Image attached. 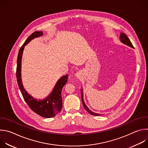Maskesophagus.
<instances>
[{"label":"esophagus","instance_id":"esophagus-1","mask_svg":"<svg viewBox=\"0 0 148 148\" xmlns=\"http://www.w3.org/2000/svg\"><path fill=\"white\" fill-rule=\"evenodd\" d=\"M76 76H77V77H80V73H79V72L77 73V74H76Z\"/></svg>","mask_w":148,"mask_h":148}]
</instances>
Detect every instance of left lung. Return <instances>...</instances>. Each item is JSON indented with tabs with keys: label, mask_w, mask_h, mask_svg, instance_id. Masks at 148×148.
Listing matches in <instances>:
<instances>
[{
	"label": "left lung",
	"mask_w": 148,
	"mask_h": 148,
	"mask_svg": "<svg viewBox=\"0 0 148 148\" xmlns=\"http://www.w3.org/2000/svg\"><path fill=\"white\" fill-rule=\"evenodd\" d=\"M120 40H121V41L122 42V43H123V44L127 45L132 48H134V46L132 44V43L131 42L130 40L129 39V38L128 37V36H126L125 33H121V35H120ZM81 99H82V104H83V106L84 107V108L86 109V110L91 115H95V116H99V115H101V114H97V113H95L92 111H91L88 108V107L87 106V105H86L85 102H84V100H83V94H82V89H81Z\"/></svg>",
	"instance_id": "1"
}]
</instances>
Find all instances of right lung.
<instances>
[{
    "instance_id": "right-lung-1",
    "label": "right lung",
    "mask_w": 148,
    "mask_h": 148,
    "mask_svg": "<svg viewBox=\"0 0 148 148\" xmlns=\"http://www.w3.org/2000/svg\"><path fill=\"white\" fill-rule=\"evenodd\" d=\"M43 35L42 32H35L32 33L26 40L22 46L20 47L17 59L16 68V78L19 89L23 98L30 109L37 114L44 118H51L57 115L61 110L62 101L61 97V91L65 84L68 81V75L62 76L56 83V86L51 94L46 99L40 100L36 99L29 95L23 88L21 79V62L23 51L25 46L32 39Z\"/></svg>"
}]
</instances>
